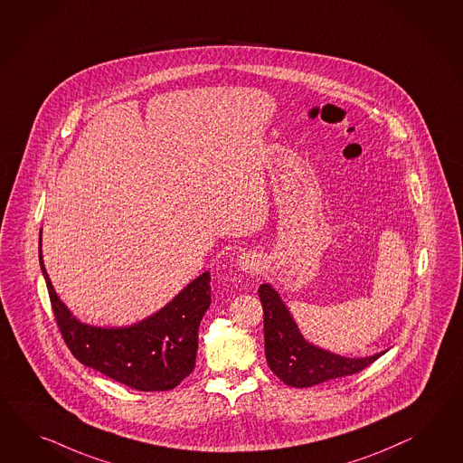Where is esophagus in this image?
Wrapping results in <instances>:
<instances>
[{
	"label": "esophagus",
	"instance_id": "obj_1",
	"mask_svg": "<svg viewBox=\"0 0 463 463\" xmlns=\"http://www.w3.org/2000/svg\"><path fill=\"white\" fill-rule=\"evenodd\" d=\"M237 266L246 272L258 271V266H260V260L256 254L252 252H242L239 258H237Z\"/></svg>",
	"mask_w": 463,
	"mask_h": 463
}]
</instances>
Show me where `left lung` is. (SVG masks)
<instances>
[{"label":"left lung","instance_id":"left-lung-1","mask_svg":"<svg viewBox=\"0 0 463 463\" xmlns=\"http://www.w3.org/2000/svg\"><path fill=\"white\" fill-rule=\"evenodd\" d=\"M264 311V350L271 372L289 386L307 388L364 370L382 353L364 358H346L306 341L289 309L271 284H260Z\"/></svg>","mask_w":463,"mask_h":463}]
</instances>
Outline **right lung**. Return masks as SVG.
Returning a JSON list of instances; mask_svg holds the SVG:
<instances>
[{"label": "right lung", "instance_id": "1", "mask_svg": "<svg viewBox=\"0 0 463 463\" xmlns=\"http://www.w3.org/2000/svg\"><path fill=\"white\" fill-rule=\"evenodd\" d=\"M40 266L61 336L81 364L140 392H167L191 374L199 325L211 305L209 272L187 284L156 315L130 326L105 327L81 323L58 298L43 264L42 231Z\"/></svg>", "mask_w": 463, "mask_h": 463}]
</instances>
